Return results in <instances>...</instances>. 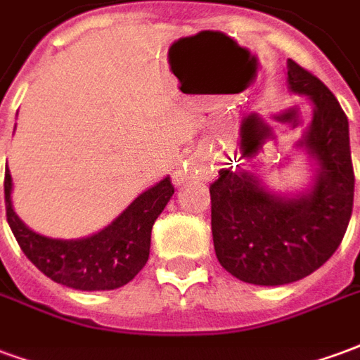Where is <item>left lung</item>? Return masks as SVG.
<instances>
[{"label": "left lung", "instance_id": "8db88e82", "mask_svg": "<svg viewBox=\"0 0 360 360\" xmlns=\"http://www.w3.org/2000/svg\"><path fill=\"white\" fill-rule=\"evenodd\" d=\"M287 84L314 105L297 144L318 165L312 187L279 196L239 165L219 169L210 185L216 257L231 276L255 285H285L318 270L341 245L353 212L347 115L324 82L293 59L287 61Z\"/></svg>", "mask_w": 360, "mask_h": 360}]
</instances>
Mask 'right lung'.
<instances>
[{
    "label": "right lung",
    "mask_w": 360,
    "mask_h": 360,
    "mask_svg": "<svg viewBox=\"0 0 360 360\" xmlns=\"http://www.w3.org/2000/svg\"><path fill=\"white\" fill-rule=\"evenodd\" d=\"M5 212L20 250L44 276L81 291H110L125 285L150 257V235L156 218L175 193L165 177L134 198L119 218L86 239H50L28 229L11 204V173L5 172Z\"/></svg>",
    "instance_id": "add662e5"
}]
</instances>
